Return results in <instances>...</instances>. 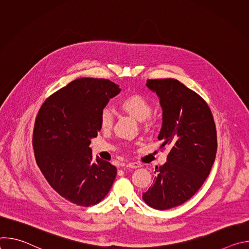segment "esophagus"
<instances>
[{"instance_id":"obj_1","label":"esophagus","mask_w":249,"mask_h":249,"mask_svg":"<svg viewBox=\"0 0 249 249\" xmlns=\"http://www.w3.org/2000/svg\"><path fill=\"white\" fill-rule=\"evenodd\" d=\"M126 166L127 167H130V168H138V167H140L141 166V164L139 163V162H129V163H127L126 164Z\"/></svg>"}]
</instances>
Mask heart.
I'll return each instance as SVG.
<instances>
[{
    "mask_svg": "<svg viewBox=\"0 0 249 249\" xmlns=\"http://www.w3.org/2000/svg\"><path fill=\"white\" fill-rule=\"evenodd\" d=\"M120 109L139 122L148 120L152 114L151 102L141 94H132L125 97L119 104ZM99 125L102 130H109L113 125V114L108 108H104L99 117Z\"/></svg>",
    "mask_w": 249,
    "mask_h": 249,
    "instance_id": "1",
    "label": "heart"
}]
</instances>
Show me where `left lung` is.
Masks as SVG:
<instances>
[{
    "instance_id": "obj_1",
    "label": "left lung",
    "mask_w": 249,
    "mask_h": 249,
    "mask_svg": "<svg viewBox=\"0 0 249 249\" xmlns=\"http://www.w3.org/2000/svg\"><path fill=\"white\" fill-rule=\"evenodd\" d=\"M146 85L162 108L158 138L161 147L171 149L143 200L154 209L167 210L189 200L210 174L217 153L216 125L206 101L179 81L148 80Z\"/></svg>"
}]
</instances>
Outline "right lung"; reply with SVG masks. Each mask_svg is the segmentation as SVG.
<instances>
[{
    "mask_svg": "<svg viewBox=\"0 0 249 249\" xmlns=\"http://www.w3.org/2000/svg\"><path fill=\"white\" fill-rule=\"evenodd\" d=\"M119 86L105 79L81 78L50 95L35 119V160L51 187L66 200L89 207L109 192L117 169L98 157L90 140L100 131L99 117Z\"/></svg>",
    "mask_w": 249,
    "mask_h": 249,
    "instance_id": "add662e5",
    "label": "right lung"
}]
</instances>
